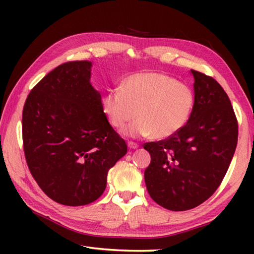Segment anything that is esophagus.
<instances>
[{
	"label": "esophagus",
	"instance_id": "esophagus-1",
	"mask_svg": "<svg viewBox=\"0 0 254 254\" xmlns=\"http://www.w3.org/2000/svg\"><path fill=\"white\" fill-rule=\"evenodd\" d=\"M127 147L130 148V149L134 150V149H136L137 147H139V144L135 143V142H132V141H130V142H127Z\"/></svg>",
	"mask_w": 254,
	"mask_h": 254
}]
</instances>
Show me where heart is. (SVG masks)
I'll list each match as a JSON object with an SVG mask.
<instances>
[{"mask_svg": "<svg viewBox=\"0 0 254 254\" xmlns=\"http://www.w3.org/2000/svg\"><path fill=\"white\" fill-rule=\"evenodd\" d=\"M195 95L188 85L161 72H139L127 77L121 87L104 94L103 113L111 126L128 136L151 135L168 139L182 130L191 117Z\"/></svg>", "mask_w": 254, "mask_h": 254, "instance_id": "1", "label": "heart"}]
</instances>
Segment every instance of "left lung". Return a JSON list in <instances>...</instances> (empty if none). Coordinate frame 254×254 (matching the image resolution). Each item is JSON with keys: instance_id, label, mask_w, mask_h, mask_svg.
Returning a JSON list of instances; mask_svg holds the SVG:
<instances>
[{"instance_id": "left-lung-1", "label": "left lung", "mask_w": 254, "mask_h": 254, "mask_svg": "<svg viewBox=\"0 0 254 254\" xmlns=\"http://www.w3.org/2000/svg\"><path fill=\"white\" fill-rule=\"evenodd\" d=\"M194 76L195 106L177 134L144 143L151 162L144 171L149 195L169 210L204 203L220 186L238 143V121L227 94L212 77Z\"/></svg>"}]
</instances>
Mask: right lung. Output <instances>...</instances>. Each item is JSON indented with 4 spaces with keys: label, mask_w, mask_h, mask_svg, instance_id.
Segmentation results:
<instances>
[{
    "label": "right lung",
    "mask_w": 254,
    "mask_h": 254,
    "mask_svg": "<svg viewBox=\"0 0 254 254\" xmlns=\"http://www.w3.org/2000/svg\"><path fill=\"white\" fill-rule=\"evenodd\" d=\"M91 71L87 60L63 64L34 86L23 107L30 173L47 196L67 206L101 197L107 173L127 151L103 113Z\"/></svg>",
    "instance_id": "1"
}]
</instances>
